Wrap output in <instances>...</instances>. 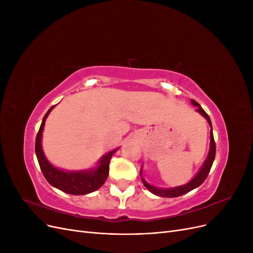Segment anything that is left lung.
I'll return each instance as SVG.
<instances>
[{"label": "left lung", "mask_w": 253, "mask_h": 253, "mask_svg": "<svg viewBox=\"0 0 253 253\" xmlns=\"http://www.w3.org/2000/svg\"><path fill=\"white\" fill-rule=\"evenodd\" d=\"M191 102L193 103V105H196L197 109L196 111L200 112L203 116L208 120L209 125L211 126V133H210V138H211V141H210V151H209V155L208 157H207L206 162L204 164V166L202 167V169L200 170V172H198L196 174L195 177L191 180L190 182H188L187 185L185 186H181V187H176V188H172V189H159V188H155L151 186L150 183L145 182L143 179L142 182L144 187L147 188L150 192H152L153 194L155 195H158V196H162V197H177V196H180V195H183L186 194L188 192H190V191H192L193 189L200 187L202 183L206 180L207 176H208L210 170H211V167H212V164L214 162V158H215V152H216V145H215V141H214V137H213V132H212V124H211V120H210V117L209 115L207 114L204 109L202 108V106L198 104L195 100H191ZM141 174V172H140Z\"/></svg>", "instance_id": "8db88e82"}]
</instances>
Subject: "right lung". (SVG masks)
I'll use <instances>...</instances> for the list:
<instances>
[{
	"label": "right lung",
	"mask_w": 253,
	"mask_h": 253,
	"mask_svg": "<svg viewBox=\"0 0 253 253\" xmlns=\"http://www.w3.org/2000/svg\"><path fill=\"white\" fill-rule=\"evenodd\" d=\"M53 106L48 110L45 114V116L42 120L41 126L39 132L36 137V154L38 162H39L41 171L44 175V177L50 183L51 186L63 191L65 193L73 194V195H83L90 192H94L97 189L100 188L105 182L106 178L109 176V165L110 160L113 155V153L116 151L109 152L108 154L104 155L101 159L100 165L94 171H81V172H66L59 170L57 168L52 167L45 157L42 151L41 139H42V132L44 128L45 119L47 118L48 114L52 110Z\"/></svg>",
	"instance_id": "right-lung-1"
}]
</instances>
